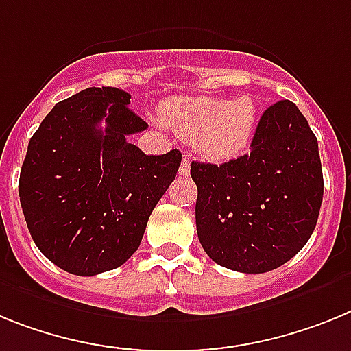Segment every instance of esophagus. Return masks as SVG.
<instances>
[{
    "mask_svg": "<svg viewBox=\"0 0 351 351\" xmlns=\"http://www.w3.org/2000/svg\"><path fill=\"white\" fill-rule=\"evenodd\" d=\"M189 171H191V160L185 157L184 160H182V164H180L178 173H180V175H189Z\"/></svg>",
    "mask_w": 351,
    "mask_h": 351,
    "instance_id": "obj_1",
    "label": "esophagus"
}]
</instances>
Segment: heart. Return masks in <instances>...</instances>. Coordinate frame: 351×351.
Returning a JSON list of instances; mask_svg holds the SVG:
<instances>
[{
  "mask_svg": "<svg viewBox=\"0 0 351 351\" xmlns=\"http://www.w3.org/2000/svg\"><path fill=\"white\" fill-rule=\"evenodd\" d=\"M251 97H180L162 108V121L178 136L194 141L197 154L212 162L233 160L251 145L256 127Z\"/></svg>",
  "mask_w": 351,
  "mask_h": 351,
  "instance_id": "heart-1",
  "label": "heart"
}]
</instances>
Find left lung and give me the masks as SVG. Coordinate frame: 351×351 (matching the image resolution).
Instances as JSON below:
<instances>
[{"label": "left lung", "instance_id": "obj_1", "mask_svg": "<svg viewBox=\"0 0 351 351\" xmlns=\"http://www.w3.org/2000/svg\"><path fill=\"white\" fill-rule=\"evenodd\" d=\"M197 239L221 267L263 274L311 239L323 199L318 139L291 100L261 114L251 152L221 166L191 164Z\"/></svg>", "mask_w": 351, "mask_h": 351}]
</instances>
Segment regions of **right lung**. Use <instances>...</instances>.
I'll return each instance as SVG.
<instances>
[{
    "label": "right lung",
    "instance_id": "obj_1",
    "mask_svg": "<svg viewBox=\"0 0 351 351\" xmlns=\"http://www.w3.org/2000/svg\"><path fill=\"white\" fill-rule=\"evenodd\" d=\"M129 104L118 88H86L58 102L29 139L24 219L42 254L74 276L108 272L138 251L182 162L178 150L145 155L129 143L148 129Z\"/></svg>",
    "mask_w": 351,
    "mask_h": 351
}]
</instances>
